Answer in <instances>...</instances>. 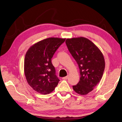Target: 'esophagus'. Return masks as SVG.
<instances>
[{
    "mask_svg": "<svg viewBox=\"0 0 122 122\" xmlns=\"http://www.w3.org/2000/svg\"><path fill=\"white\" fill-rule=\"evenodd\" d=\"M62 79H63V80H66V79H68V76H66V77H63V78H62Z\"/></svg>",
    "mask_w": 122,
    "mask_h": 122,
    "instance_id": "obj_1",
    "label": "esophagus"
}]
</instances>
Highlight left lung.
<instances>
[{"label": "left lung", "mask_w": 122, "mask_h": 122, "mask_svg": "<svg viewBox=\"0 0 122 122\" xmlns=\"http://www.w3.org/2000/svg\"><path fill=\"white\" fill-rule=\"evenodd\" d=\"M66 44L80 71V81L72 86L73 89L78 94L86 95L93 90L102 77L105 68L103 55L93 42L86 37L67 39Z\"/></svg>", "instance_id": "1"}]
</instances>
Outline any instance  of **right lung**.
Wrapping results in <instances>:
<instances>
[{
	"label": "right lung",
	"mask_w": 122,
	"mask_h": 122,
	"mask_svg": "<svg viewBox=\"0 0 122 122\" xmlns=\"http://www.w3.org/2000/svg\"><path fill=\"white\" fill-rule=\"evenodd\" d=\"M66 39L50 37L35 43L25 54L24 72L27 82L34 90L42 94L52 92L59 80L51 59Z\"/></svg>",
	"instance_id": "right-lung-1"
}]
</instances>
